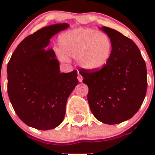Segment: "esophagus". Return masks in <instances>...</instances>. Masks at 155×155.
I'll return each instance as SVG.
<instances>
[{
	"label": "esophagus",
	"instance_id": "1",
	"mask_svg": "<svg viewBox=\"0 0 155 155\" xmlns=\"http://www.w3.org/2000/svg\"><path fill=\"white\" fill-rule=\"evenodd\" d=\"M77 79H78V80H79V82H81V81H82V80H83V77H82V76H81V74H80L79 72H78V76H77Z\"/></svg>",
	"mask_w": 155,
	"mask_h": 155
}]
</instances>
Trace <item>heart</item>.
Masks as SVG:
<instances>
[{"mask_svg": "<svg viewBox=\"0 0 155 155\" xmlns=\"http://www.w3.org/2000/svg\"><path fill=\"white\" fill-rule=\"evenodd\" d=\"M60 51L58 58L63 63L69 58L77 60L78 65L88 71L104 68L112 52V42L108 35L90 28H77L63 33L58 38Z\"/></svg>", "mask_w": 155, "mask_h": 155, "instance_id": "1", "label": "heart"}]
</instances>
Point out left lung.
Masks as SVG:
<instances>
[{
    "mask_svg": "<svg viewBox=\"0 0 155 155\" xmlns=\"http://www.w3.org/2000/svg\"><path fill=\"white\" fill-rule=\"evenodd\" d=\"M101 29L112 42L110 59L101 70L81 68L79 73L88 86L87 101L95 118L105 124H119L132 118L143 104L147 67L131 39L108 27Z\"/></svg>",
    "mask_w": 155,
    "mask_h": 155,
    "instance_id": "obj_1",
    "label": "left lung"
}]
</instances>
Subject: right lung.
Wrapping results in <instances>:
<instances>
[{
	"instance_id": "right-lung-1",
	"label": "right lung",
	"mask_w": 155,
	"mask_h": 155,
	"mask_svg": "<svg viewBox=\"0 0 155 155\" xmlns=\"http://www.w3.org/2000/svg\"><path fill=\"white\" fill-rule=\"evenodd\" d=\"M67 23L44 27L17 46L7 65L8 94L21 120L35 129H54L63 122L69 95L78 84L77 71L60 73L50 38Z\"/></svg>"
}]
</instances>
